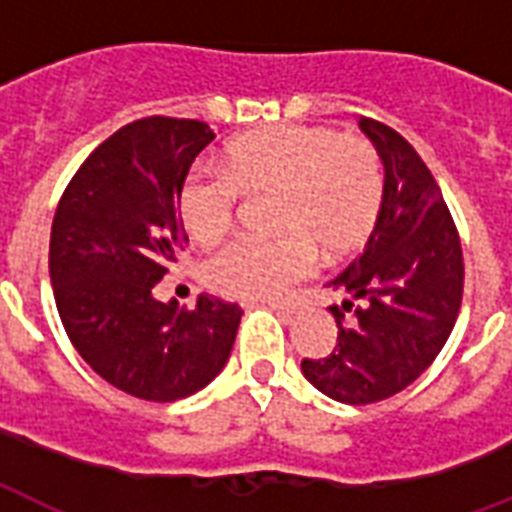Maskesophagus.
<instances>
[{"label":"esophagus","mask_w":512,"mask_h":512,"mask_svg":"<svg viewBox=\"0 0 512 512\" xmlns=\"http://www.w3.org/2000/svg\"><path fill=\"white\" fill-rule=\"evenodd\" d=\"M268 308H273V311L279 313H289L292 311V303H289V300H268Z\"/></svg>","instance_id":"obj_1"}]
</instances>
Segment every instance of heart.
Masks as SVG:
<instances>
[{"label":"heart","mask_w":512,"mask_h":512,"mask_svg":"<svg viewBox=\"0 0 512 512\" xmlns=\"http://www.w3.org/2000/svg\"><path fill=\"white\" fill-rule=\"evenodd\" d=\"M220 175L193 172L177 191L185 236L212 247L233 223L236 196H273L276 239L233 241L204 265L212 292L233 300L279 295L313 263L358 249L377 225L385 172L377 148L329 127L281 124L231 140L217 159Z\"/></svg>","instance_id":"b5f03b06"}]
</instances>
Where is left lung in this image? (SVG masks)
Wrapping results in <instances>:
<instances>
[{"mask_svg": "<svg viewBox=\"0 0 512 512\" xmlns=\"http://www.w3.org/2000/svg\"><path fill=\"white\" fill-rule=\"evenodd\" d=\"M358 127L385 164L382 209L364 255L327 284L337 345L303 358L305 380L340 404L396 396L428 369L452 335L462 305V247L441 188L420 154L388 124Z\"/></svg>", "mask_w": 512, "mask_h": 512, "instance_id": "obj_1", "label": "left lung"}]
</instances>
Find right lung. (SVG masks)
Instances as JSON below:
<instances>
[{"label":"right lung","mask_w":512,"mask_h":512,"mask_svg":"<svg viewBox=\"0 0 512 512\" xmlns=\"http://www.w3.org/2000/svg\"><path fill=\"white\" fill-rule=\"evenodd\" d=\"M212 140L196 119L127 124L87 156L52 220L50 281L68 340L92 372L143 401L207 388L239 329L236 303L199 295L180 311L154 297L188 241L177 191Z\"/></svg>","instance_id":"add662e5"}]
</instances>
